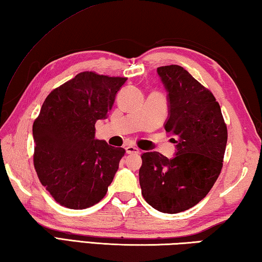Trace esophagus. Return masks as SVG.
<instances>
[{
	"mask_svg": "<svg viewBox=\"0 0 262 262\" xmlns=\"http://www.w3.org/2000/svg\"><path fill=\"white\" fill-rule=\"evenodd\" d=\"M126 152L127 154H132V155H136L140 152V149L134 147V145H127L126 147Z\"/></svg>",
	"mask_w": 262,
	"mask_h": 262,
	"instance_id": "1",
	"label": "esophagus"
}]
</instances>
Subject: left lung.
<instances>
[{
	"instance_id": "8db88e82",
	"label": "left lung",
	"mask_w": 262,
	"mask_h": 262,
	"mask_svg": "<svg viewBox=\"0 0 262 262\" xmlns=\"http://www.w3.org/2000/svg\"><path fill=\"white\" fill-rule=\"evenodd\" d=\"M157 73L167 91L165 130L177 152L142 155L140 186L144 200L158 211L177 214L198 205L209 193L223 166L228 129L210 90L177 64Z\"/></svg>"
}]
</instances>
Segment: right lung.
I'll list each match as a JSON object with an SVG mask.
<instances>
[{
	"label": "right lung",
	"mask_w": 262,
	"mask_h": 262,
	"mask_svg": "<svg viewBox=\"0 0 262 262\" xmlns=\"http://www.w3.org/2000/svg\"><path fill=\"white\" fill-rule=\"evenodd\" d=\"M127 81L95 72L77 74L53 90L33 122V164L52 198L69 209H85L103 199L126 150L95 139L115 95Z\"/></svg>",
	"instance_id": "obj_1"
}]
</instances>
